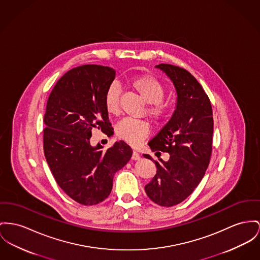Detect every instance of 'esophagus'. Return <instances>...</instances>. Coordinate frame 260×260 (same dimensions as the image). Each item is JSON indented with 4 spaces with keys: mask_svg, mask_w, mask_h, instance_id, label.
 Listing matches in <instances>:
<instances>
[{
    "mask_svg": "<svg viewBox=\"0 0 260 260\" xmlns=\"http://www.w3.org/2000/svg\"><path fill=\"white\" fill-rule=\"evenodd\" d=\"M132 159H134V160H138V159H140V155H139L138 153H137L136 151H133V154H132Z\"/></svg>",
    "mask_w": 260,
    "mask_h": 260,
    "instance_id": "34e87169",
    "label": "esophagus"
}]
</instances>
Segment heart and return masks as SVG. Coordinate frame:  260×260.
<instances>
[{
	"instance_id": "obj_1",
	"label": "heart",
	"mask_w": 260,
	"mask_h": 260,
	"mask_svg": "<svg viewBox=\"0 0 260 260\" xmlns=\"http://www.w3.org/2000/svg\"><path fill=\"white\" fill-rule=\"evenodd\" d=\"M127 85L134 90L146 103V114L155 123L162 121L169 112L170 106L164 102L166 88L153 76L143 75L129 79ZM120 89L116 84L110 85L104 95V106L108 114L117 115L119 113ZM116 136L126 143L136 146L150 134L149 123L143 120L125 118L116 125Z\"/></svg>"
}]
</instances>
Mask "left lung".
I'll list each match as a JSON object with an SVG mask.
<instances>
[{
    "mask_svg": "<svg viewBox=\"0 0 260 260\" xmlns=\"http://www.w3.org/2000/svg\"><path fill=\"white\" fill-rule=\"evenodd\" d=\"M172 80L177 94L172 118L148 145L153 152L170 154L168 161L150 155L156 175L145 186L149 198L159 206L172 207L185 200L197 187L212 155L213 111L210 100L188 71L171 64H158Z\"/></svg>",
    "mask_w": 260,
    "mask_h": 260,
    "instance_id": "1",
    "label": "left lung"
}]
</instances>
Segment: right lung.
Listing matches in <instances>:
<instances>
[{"mask_svg": "<svg viewBox=\"0 0 260 260\" xmlns=\"http://www.w3.org/2000/svg\"><path fill=\"white\" fill-rule=\"evenodd\" d=\"M114 78L115 71L109 67L79 66L56 83L46 104L43 148L47 164L61 189L83 205L106 199L114 174L132 156L124 141L105 151L89 142L93 128L107 136L113 133L104 95Z\"/></svg>", "mask_w": 260, "mask_h": 260, "instance_id": "obj_1", "label": "right lung"}]
</instances>
